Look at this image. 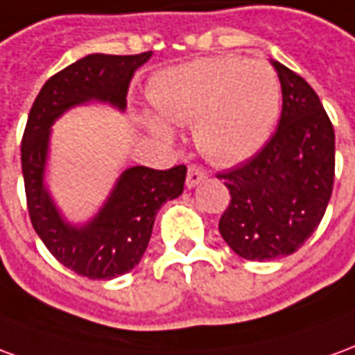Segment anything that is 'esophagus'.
I'll return each mask as SVG.
<instances>
[{
  "label": "esophagus",
  "mask_w": 355,
  "mask_h": 355,
  "mask_svg": "<svg viewBox=\"0 0 355 355\" xmlns=\"http://www.w3.org/2000/svg\"><path fill=\"white\" fill-rule=\"evenodd\" d=\"M206 180V172L205 170H200L197 166H191L189 170H187V187L193 189V187H197L198 183H202Z\"/></svg>",
  "instance_id": "34e87169"
}]
</instances>
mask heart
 I'll return each mask as SVG.
<instances>
[{"mask_svg": "<svg viewBox=\"0 0 355 355\" xmlns=\"http://www.w3.org/2000/svg\"><path fill=\"white\" fill-rule=\"evenodd\" d=\"M149 99L168 124L193 125L195 147L206 160L237 164L270 139L279 118L281 84L268 62L206 57L160 72ZM162 121L145 116L150 132L172 141V130Z\"/></svg>", "mask_w": 355, "mask_h": 355, "instance_id": "1", "label": "heart"}]
</instances>
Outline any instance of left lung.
Returning <instances> with one entry per match:
<instances>
[{
  "mask_svg": "<svg viewBox=\"0 0 355 355\" xmlns=\"http://www.w3.org/2000/svg\"><path fill=\"white\" fill-rule=\"evenodd\" d=\"M283 110L275 135L248 162L218 180L231 202L218 230L245 260L266 262L298 250L329 205L334 182V130L311 85L271 59Z\"/></svg>",
  "mask_w": 355,
  "mask_h": 355,
  "instance_id": "left-lung-1",
  "label": "left lung"
}]
</instances>
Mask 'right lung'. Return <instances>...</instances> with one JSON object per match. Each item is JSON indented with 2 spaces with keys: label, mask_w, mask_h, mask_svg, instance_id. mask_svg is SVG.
Here are the masks:
<instances>
[{
  "label": "right lung",
  "mask_w": 355,
  "mask_h": 355,
  "mask_svg": "<svg viewBox=\"0 0 355 355\" xmlns=\"http://www.w3.org/2000/svg\"><path fill=\"white\" fill-rule=\"evenodd\" d=\"M150 55L92 53L49 78L30 109L21 149L30 220L49 252L87 279L120 277L139 263L158 210L183 193L187 168H124L97 212L70 222L47 183L53 125L69 110L95 103L125 112L133 74Z\"/></svg>",
  "instance_id": "1"
}]
</instances>
